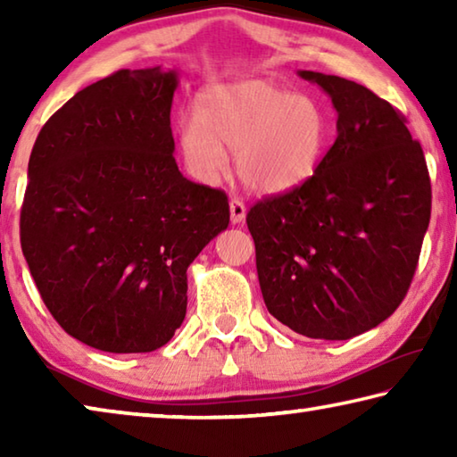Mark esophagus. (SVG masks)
Instances as JSON below:
<instances>
[{"label": "esophagus", "mask_w": 457, "mask_h": 457, "mask_svg": "<svg viewBox=\"0 0 457 457\" xmlns=\"http://www.w3.org/2000/svg\"><path fill=\"white\" fill-rule=\"evenodd\" d=\"M229 212H231V223H242L245 218V205L242 199L234 197L229 201Z\"/></svg>", "instance_id": "1"}]
</instances>
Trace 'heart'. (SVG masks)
I'll use <instances>...</instances> for the list:
<instances>
[{
  "instance_id": "obj_1",
  "label": "heart",
  "mask_w": 457,
  "mask_h": 457,
  "mask_svg": "<svg viewBox=\"0 0 457 457\" xmlns=\"http://www.w3.org/2000/svg\"><path fill=\"white\" fill-rule=\"evenodd\" d=\"M179 149L189 171L215 183L228 151L247 189L282 195L319 171L328 146V119L314 100L268 80L213 84L199 92L195 117L181 120Z\"/></svg>"
}]
</instances>
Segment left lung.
Wrapping results in <instances>:
<instances>
[{
    "instance_id": "1",
    "label": "left lung",
    "mask_w": 457,
    "mask_h": 457,
    "mask_svg": "<svg viewBox=\"0 0 457 457\" xmlns=\"http://www.w3.org/2000/svg\"><path fill=\"white\" fill-rule=\"evenodd\" d=\"M335 104L337 141L303 187L247 212L268 312L308 338L346 340L397 311L431 218L420 141L395 106L312 71Z\"/></svg>"
}]
</instances>
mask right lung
I'll return each mask as SVG.
<instances>
[{
	"label": "right lung",
	"instance_id": "add662e5",
	"mask_svg": "<svg viewBox=\"0 0 457 457\" xmlns=\"http://www.w3.org/2000/svg\"><path fill=\"white\" fill-rule=\"evenodd\" d=\"M177 72L119 71L68 100L28 163L20 242L46 308L104 353L167 345L187 311V268L228 228L221 189L175 163Z\"/></svg>",
	"mask_w": 457,
	"mask_h": 457
}]
</instances>
